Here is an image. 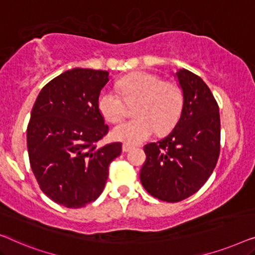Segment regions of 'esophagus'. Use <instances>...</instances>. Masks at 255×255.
<instances>
[{
  "instance_id": "1",
  "label": "esophagus",
  "mask_w": 255,
  "mask_h": 255,
  "mask_svg": "<svg viewBox=\"0 0 255 255\" xmlns=\"http://www.w3.org/2000/svg\"><path fill=\"white\" fill-rule=\"evenodd\" d=\"M132 148H134V146H131V145H129V144H124L123 145V151L124 152H129Z\"/></svg>"
}]
</instances>
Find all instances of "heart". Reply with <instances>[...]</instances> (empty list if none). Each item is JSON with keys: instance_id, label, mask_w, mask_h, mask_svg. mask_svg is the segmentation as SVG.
<instances>
[{"instance_id": "heart-1", "label": "heart", "mask_w": 255, "mask_h": 255, "mask_svg": "<svg viewBox=\"0 0 255 255\" xmlns=\"http://www.w3.org/2000/svg\"><path fill=\"white\" fill-rule=\"evenodd\" d=\"M124 98L112 90H103L98 110L105 120L117 123L126 116L127 106L134 105L135 119L113 127L111 136L126 144H138L153 132L164 134L177 124L184 105V93L173 82H163L151 73H135L121 78L117 84Z\"/></svg>"}]
</instances>
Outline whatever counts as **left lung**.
Returning a JSON list of instances; mask_svg holds the SVG:
<instances>
[{
  "mask_svg": "<svg viewBox=\"0 0 255 255\" xmlns=\"http://www.w3.org/2000/svg\"><path fill=\"white\" fill-rule=\"evenodd\" d=\"M184 105L170 134L144 146L139 172L145 191L166 202H179L199 191L213 173L220 156V109L210 89L187 69L174 74Z\"/></svg>",
  "mask_w": 255,
  "mask_h": 255,
  "instance_id": "obj_1",
  "label": "left lung"
}]
</instances>
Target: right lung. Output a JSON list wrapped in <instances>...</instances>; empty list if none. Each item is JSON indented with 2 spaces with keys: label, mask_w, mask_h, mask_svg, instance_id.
Segmentation results:
<instances>
[{
  "label": "right lung",
  "mask_w": 255,
  "mask_h": 255,
  "mask_svg": "<svg viewBox=\"0 0 255 255\" xmlns=\"http://www.w3.org/2000/svg\"><path fill=\"white\" fill-rule=\"evenodd\" d=\"M110 81L105 70L74 68L42 88L27 126V151L40 189L67 208H81L102 194L109 165L123 144L97 148L109 126L98 97Z\"/></svg>",
  "instance_id": "obj_1"
}]
</instances>
